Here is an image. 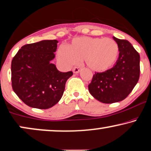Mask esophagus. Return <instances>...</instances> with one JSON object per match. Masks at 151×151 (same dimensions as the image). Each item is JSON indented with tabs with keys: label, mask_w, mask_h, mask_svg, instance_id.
Segmentation results:
<instances>
[{
	"label": "esophagus",
	"mask_w": 151,
	"mask_h": 151,
	"mask_svg": "<svg viewBox=\"0 0 151 151\" xmlns=\"http://www.w3.org/2000/svg\"><path fill=\"white\" fill-rule=\"evenodd\" d=\"M72 71H73L74 73H79V72L80 71V68L79 67H74Z\"/></svg>",
	"instance_id": "1"
}]
</instances>
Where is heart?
<instances>
[{
	"label": "heart",
	"instance_id": "1",
	"mask_svg": "<svg viewBox=\"0 0 151 151\" xmlns=\"http://www.w3.org/2000/svg\"><path fill=\"white\" fill-rule=\"evenodd\" d=\"M119 48L109 38L81 37L74 39L68 48L61 46L57 58L63 65L70 67L83 59L85 63L95 72L111 69L118 59Z\"/></svg>",
	"mask_w": 151,
	"mask_h": 151
}]
</instances>
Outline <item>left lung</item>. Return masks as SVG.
Returning a JSON list of instances; mask_svg holds the SVG:
<instances>
[{"label":"left lung","mask_w":151,"mask_h":151,"mask_svg":"<svg viewBox=\"0 0 151 151\" xmlns=\"http://www.w3.org/2000/svg\"><path fill=\"white\" fill-rule=\"evenodd\" d=\"M119 48L115 65L102 72H96L90 84L89 92L100 102H118L128 96L137 83L140 74V56L126 40L113 37Z\"/></svg>","instance_id":"1"}]
</instances>
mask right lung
<instances>
[{"label":"right lung","mask_w":151,"mask_h":151,"mask_svg":"<svg viewBox=\"0 0 151 151\" xmlns=\"http://www.w3.org/2000/svg\"><path fill=\"white\" fill-rule=\"evenodd\" d=\"M57 43L53 40L27 44L12 59V89L30 107L47 109L54 106L63 95L67 80L73 74L72 71H58L51 63Z\"/></svg>","instance_id":"right-lung-1"}]
</instances>
